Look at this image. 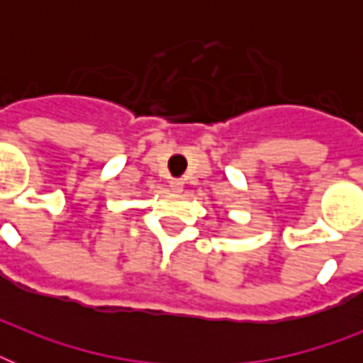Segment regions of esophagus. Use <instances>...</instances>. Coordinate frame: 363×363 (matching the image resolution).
I'll use <instances>...</instances> for the list:
<instances>
[{"instance_id":"34e87169","label":"esophagus","mask_w":363,"mask_h":363,"mask_svg":"<svg viewBox=\"0 0 363 363\" xmlns=\"http://www.w3.org/2000/svg\"><path fill=\"white\" fill-rule=\"evenodd\" d=\"M169 188L173 194H181L182 190H184V181H182V179H173V181L169 182Z\"/></svg>"}]
</instances>
